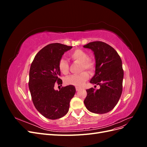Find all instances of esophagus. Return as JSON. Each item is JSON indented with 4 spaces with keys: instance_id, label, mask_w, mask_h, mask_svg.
<instances>
[{
    "instance_id": "34e87169",
    "label": "esophagus",
    "mask_w": 147,
    "mask_h": 147,
    "mask_svg": "<svg viewBox=\"0 0 147 147\" xmlns=\"http://www.w3.org/2000/svg\"><path fill=\"white\" fill-rule=\"evenodd\" d=\"M80 90V88H79V87H76V91H79Z\"/></svg>"
}]
</instances>
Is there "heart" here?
<instances>
[{
	"label": "heart",
	"instance_id": "obj_1",
	"mask_svg": "<svg viewBox=\"0 0 147 147\" xmlns=\"http://www.w3.org/2000/svg\"><path fill=\"white\" fill-rule=\"evenodd\" d=\"M70 57L73 61L80 63V70L83 71L84 69L90 72H92L95 68V63L91 59L89 58L88 54L84 51L77 49L70 53ZM58 69L61 73L67 74L69 72V64L64 58H61L58 61ZM89 78V74L87 72H83L80 74L72 75L67 77L64 82L67 84L76 86H82Z\"/></svg>",
	"mask_w": 147,
	"mask_h": 147
}]
</instances>
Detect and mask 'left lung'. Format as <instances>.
<instances>
[{"mask_svg": "<svg viewBox=\"0 0 147 147\" xmlns=\"http://www.w3.org/2000/svg\"><path fill=\"white\" fill-rule=\"evenodd\" d=\"M83 47L94 52L96 71L90 83L100 86L99 90H86L84 104L92 113H107L117 104L122 93L124 71L121 57L113 47L103 42H92Z\"/></svg>", "mask_w": 147, "mask_h": 147, "instance_id": "left-lung-1", "label": "left lung"}]
</instances>
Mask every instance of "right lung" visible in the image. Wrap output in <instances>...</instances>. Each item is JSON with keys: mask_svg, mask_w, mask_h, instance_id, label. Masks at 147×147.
I'll use <instances>...</instances> for the list:
<instances>
[{"mask_svg": "<svg viewBox=\"0 0 147 147\" xmlns=\"http://www.w3.org/2000/svg\"><path fill=\"white\" fill-rule=\"evenodd\" d=\"M72 47L58 43L43 47L35 55L29 70V88L35 107L43 117L56 119L67 113L70 101L74 97L73 85L54 89L55 83L62 84L58 61Z\"/></svg>", "mask_w": 147, "mask_h": 147, "instance_id": "1", "label": "right lung"}]
</instances>
